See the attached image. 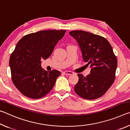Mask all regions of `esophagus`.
Instances as JSON below:
<instances>
[{"label":"esophagus","instance_id":"34e87169","mask_svg":"<svg viewBox=\"0 0 130 130\" xmlns=\"http://www.w3.org/2000/svg\"><path fill=\"white\" fill-rule=\"evenodd\" d=\"M63 73L65 74V75H68V76H70V75H72L73 74V72H70V71H65L63 72Z\"/></svg>","mask_w":130,"mask_h":130}]
</instances>
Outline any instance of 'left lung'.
<instances>
[{"label": "left lung", "mask_w": 130, "mask_h": 130, "mask_svg": "<svg viewBox=\"0 0 130 130\" xmlns=\"http://www.w3.org/2000/svg\"><path fill=\"white\" fill-rule=\"evenodd\" d=\"M76 39L82 53L83 60L91 68L86 77L78 74L76 93L85 99L93 100L104 94L115 78L117 58L112 47L104 37L83 30L69 32Z\"/></svg>", "instance_id": "left-lung-1"}]
</instances>
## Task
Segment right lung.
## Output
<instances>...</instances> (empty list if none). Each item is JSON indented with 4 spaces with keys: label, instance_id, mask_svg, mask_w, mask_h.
<instances>
[{
    "label": "right lung",
    "instance_id": "right-lung-1",
    "mask_svg": "<svg viewBox=\"0 0 130 130\" xmlns=\"http://www.w3.org/2000/svg\"><path fill=\"white\" fill-rule=\"evenodd\" d=\"M66 30H43L24 36L11 55L9 65L12 82L23 95L40 99L52 89L58 70L46 71L41 67V59L52 54Z\"/></svg>",
    "mask_w": 130,
    "mask_h": 130
}]
</instances>
